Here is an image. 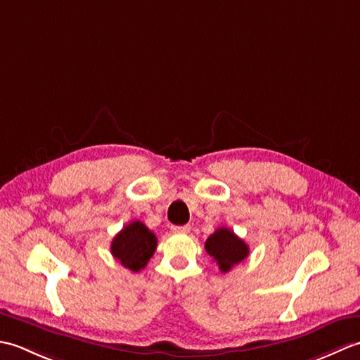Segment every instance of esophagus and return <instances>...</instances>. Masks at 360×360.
<instances>
[{"label":"esophagus","mask_w":360,"mask_h":360,"mask_svg":"<svg viewBox=\"0 0 360 360\" xmlns=\"http://www.w3.org/2000/svg\"><path fill=\"white\" fill-rule=\"evenodd\" d=\"M172 232H176V233H187L190 231V226L186 224V226H172Z\"/></svg>","instance_id":"esophagus-1"}]
</instances>
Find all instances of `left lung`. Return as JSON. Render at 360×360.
Returning a JSON list of instances; mask_svg holds the SVG:
<instances>
[{"mask_svg": "<svg viewBox=\"0 0 360 360\" xmlns=\"http://www.w3.org/2000/svg\"><path fill=\"white\" fill-rule=\"evenodd\" d=\"M205 250L219 266L221 272H229L249 255L248 244L227 227H219L209 236Z\"/></svg>", "mask_w": 360, "mask_h": 360, "instance_id": "1", "label": "left lung"}]
</instances>
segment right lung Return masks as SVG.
I'll list each match as a JSON object with an SVG mask.
<instances>
[{"instance_id": "1", "label": "right lung", "mask_w": 360, "mask_h": 360, "mask_svg": "<svg viewBox=\"0 0 360 360\" xmlns=\"http://www.w3.org/2000/svg\"><path fill=\"white\" fill-rule=\"evenodd\" d=\"M156 246V235L141 221H133L112 238L111 254L127 269L139 272L147 266Z\"/></svg>"}]
</instances>
